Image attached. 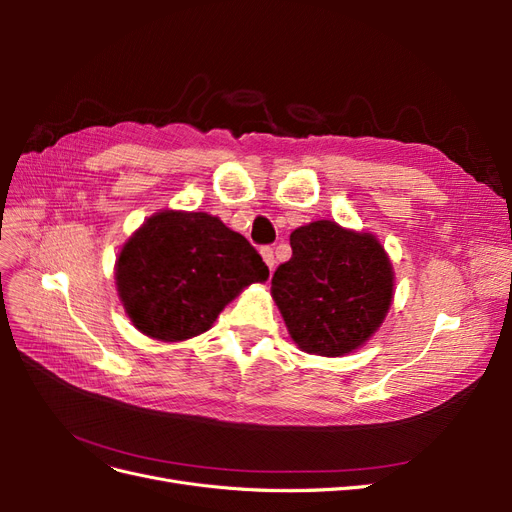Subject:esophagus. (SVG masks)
<instances>
[{"mask_svg": "<svg viewBox=\"0 0 512 512\" xmlns=\"http://www.w3.org/2000/svg\"><path fill=\"white\" fill-rule=\"evenodd\" d=\"M260 254H262V260L267 262V267H269V271H273V267H275V254H273V250L271 247H262L260 250Z\"/></svg>", "mask_w": 512, "mask_h": 512, "instance_id": "obj_1", "label": "esophagus"}]
</instances>
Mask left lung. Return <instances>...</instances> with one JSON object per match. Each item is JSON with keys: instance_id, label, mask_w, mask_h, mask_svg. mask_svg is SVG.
Returning a JSON list of instances; mask_svg holds the SVG:
<instances>
[{"instance_id": "8db88e82", "label": "left lung", "mask_w": 512, "mask_h": 512, "mask_svg": "<svg viewBox=\"0 0 512 512\" xmlns=\"http://www.w3.org/2000/svg\"><path fill=\"white\" fill-rule=\"evenodd\" d=\"M290 247L271 297L292 342L320 356L359 350L393 303L395 271L384 245L371 232L318 220L292 230Z\"/></svg>"}]
</instances>
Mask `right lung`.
Returning a JSON list of instances; mask_svg holds the SVG:
<instances>
[{"label": "right lung", "mask_w": 512, "mask_h": 512, "mask_svg": "<svg viewBox=\"0 0 512 512\" xmlns=\"http://www.w3.org/2000/svg\"><path fill=\"white\" fill-rule=\"evenodd\" d=\"M269 269L243 235L205 211L162 209L121 245L115 284L134 327L158 342L205 333Z\"/></svg>", "instance_id": "add662e5"}]
</instances>
